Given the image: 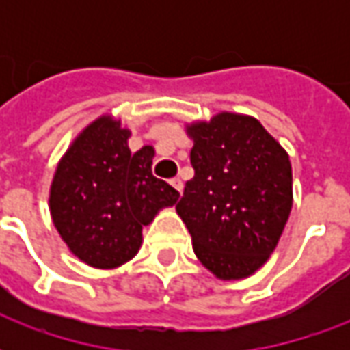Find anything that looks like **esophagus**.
I'll return each mask as SVG.
<instances>
[{"label": "esophagus", "mask_w": 350, "mask_h": 350, "mask_svg": "<svg viewBox=\"0 0 350 350\" xmlns=\"http://www.w3.org/2000/svg\"><path fill=\"white\" fill-rule=\"evenodd\" d=\"M170 185H172V187H174L178 193H182V191H183V182L180 180V178H174V180H170Z\"/></svg>", "instance_id": "esophagus-1"}]
</instances>
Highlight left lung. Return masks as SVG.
Returning a JSON list of instances; mask_svg holds the SVG:
<instances>
[{
	"label": "left lung",
	"instance_id": "8db88e82",
	"mask_svg": "<svg viewBox=\"0 0 350 350\" xmlns=\"http://www.w3.org/2000/svg\"><path fill=\"white\" fill-rule=\"evenodd\" d=\"M185 131L195 176L176 212L215 278H250L273 253L293 208L288 155L251 116L221 112Z\"/></svg>",
	"mask_w": 350,
	"mask_h": 350
}]
</instances>
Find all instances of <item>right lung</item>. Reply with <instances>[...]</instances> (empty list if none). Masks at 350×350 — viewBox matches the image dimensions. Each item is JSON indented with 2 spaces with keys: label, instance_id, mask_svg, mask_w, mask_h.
Returning a JSON list of instances; mask_svg holds the SVG:
<instances>
[{
  "label": "right lung",
  "instance_id": "right-lung-1",
  "mask_svg": "<svg viewBox=\"0 0 350 350\" xmlns=\"http://www.w3.org/2000/svg\"><path fill=\"white\" fill-rule=\"evenodd\" d=\"M131 131L100 116L72 140L50 185V215L75 257L110 270L135 257L142 227L180 193L152 174V146L131 153Z\"/></svg>",
  "mask_w": 350,
  "mask_h": 350
}]
</instances>
